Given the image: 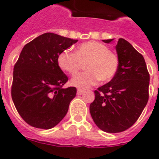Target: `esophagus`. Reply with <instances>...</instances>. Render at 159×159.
Wrapping results in <instances>:
<instances>
[{"label":"esophagus","instance_id":"obj_1","mask_svg":"<svg viewBox=\"0 0 159 159\" xmlns=\"http://www.w3.org/2000/svg\"><path fill=\"white\" fill-rule=\"evenodd\" d=\"M84 92H85V90L81 89V88H78V89H77V95H82V94H84Z\"/></svg>","mask_w":159,"mask_h":159}]
</instances>
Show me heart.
Masks as SVG:
<instances>
[{
  "instance_id": "heart-1",
  "label": "heart",
  "mask_w": 159,
  "mask_h": 159,
  "mask_svg": "<svg viewBox=\"0 0 159 159\" xmlns=\"http://www.w3.org/2000/svg\"><path fill=\"white\" fill-rule=\"evenodd\" d=\"M87 71L72 77L71 84L79 88L95 85L98 80L108 82L114 78L119 69V57L107 45L97 41H88L77 46L75 52L64 50L57 58L59 67L69 74H75L86 63Z\"/></svg>"
}]
</instances>
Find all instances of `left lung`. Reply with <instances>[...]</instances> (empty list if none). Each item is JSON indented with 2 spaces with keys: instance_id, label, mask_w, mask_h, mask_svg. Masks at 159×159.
Segmentation results:
<instances>
[{
  "instance_id": "8db88e82",
  "label": "left lung",
  "mask_w": 159,
  "mask_h": 159,
  "mask_svg": "<svg viewBox=\"0 0 159 159\" xmlns=\"http://www.w3.org/2000/svg\"><path fill=\"white\" fill-rule=\"evenodd\" d=\"M109 43L114 39L103 40ZM119 69L110 82L95 91L90 113L100 130L118 133L134 124L149 99L150 75L145 60L126 40L120 38L116 46Z\"/></svg>"
}]
</instances>
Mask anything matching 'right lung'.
<instances>
[{
  "mask_svg": "<svg viewBox=\"0 0 159 159\" xmlns=\"http://www.w3.org/2000/svg\"><path fill=\"white\" fill-rule=\"evenodd\" d=\"M77 41L47 32L22 49L14 66L11 94L20 116L32 127L51 129L66 116L76 88H63L68 78L57 58Z\"/></svg>",
  "mask_w": 159,
  "mask_h": 159,
  "instance_id": "right-lung-1",
  "label": "right lung"
}]
</instances>
